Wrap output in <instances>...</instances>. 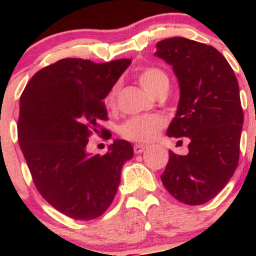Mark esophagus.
<instances>
[{
    "mask_svg": "<svg viewBox=\"0 0 256 256\" xmlns=\"http://www.w3.org/2000/svg\"><path fill=\"white\" fill-rule=\"evenodd\" d=\"M144 150H146V146H144V144H135V146H134V151H135L136 154H142Z\"/></svg>",
    "mask_w": 256,
    "mask_h": 256,
    "instance_id": "34e87169",
    "label": "esophagus"
}]
</instances>
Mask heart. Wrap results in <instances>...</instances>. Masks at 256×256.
<instances>
[{"label": "heart", "instance_id": "1", "mask_svg": "<svg viewBox=\"0 0 256 256\" xmlns=\"http://www.w3.org/2000/svg\"><path fill=\"white\" fill-rule=\"evenodd\" d=\"M138 79L141 86L154 96H156L162 90L168 89V78H167L166 73L160 68L150 66V68L144 69L142 72H140ZM118 92V85L115 84L108 92L106 99H105L108 106L115 105ZM164 124H166L164 118L158 115L135 116L122 124L120 132L124 138L130 141H135L138 144H148L157 138L160 131L164 128Z\"/></svg>", "mask_w": 256, "mask_h": 256}]
</instances>
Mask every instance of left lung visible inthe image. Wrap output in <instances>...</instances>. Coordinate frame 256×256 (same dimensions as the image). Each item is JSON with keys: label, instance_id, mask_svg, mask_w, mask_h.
I'll return each mask as SVG.
<instances>
[{"label": "left lung", "instance_id": "left-lung-1", "mask_svg": "<svg viewBox=\"0 0 256 256\" xmlns=\"http://www.w3.org/2000/svg\"><path fill=\"white\" fill-rule=\"evenodd\" d=\"M156 48L154 56L172 66L180 85L167 136L190 138L186 156L170 152L162 183L180 202L203 204L223 190L238 166L244 121L238 80L210 46L174 37Z\"/></svg>", "mask_w": 256, "mask_h": 256}]
</instances>
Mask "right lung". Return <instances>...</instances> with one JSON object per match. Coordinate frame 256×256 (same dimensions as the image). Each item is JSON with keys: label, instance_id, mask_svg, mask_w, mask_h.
<instances>
[{"label": "right lung", "instance_id": "1", "mask_svg": "<svg viewBox=\"0 0 256 256\" xmlns=\"http://www.w3.org/2000/svg\"><path fill=\"white\" fill-rule=\"evenodd\" d=\"M130 64L60 59L37 72L20 95L18 141L36 187L73 219H95L109 208L134 156L125 140L114 141L104 156L86 151L92 131L108 118L102 100Z\"/></svg>", "mask_w": 256, "mask_h": 256}]
</instances>
